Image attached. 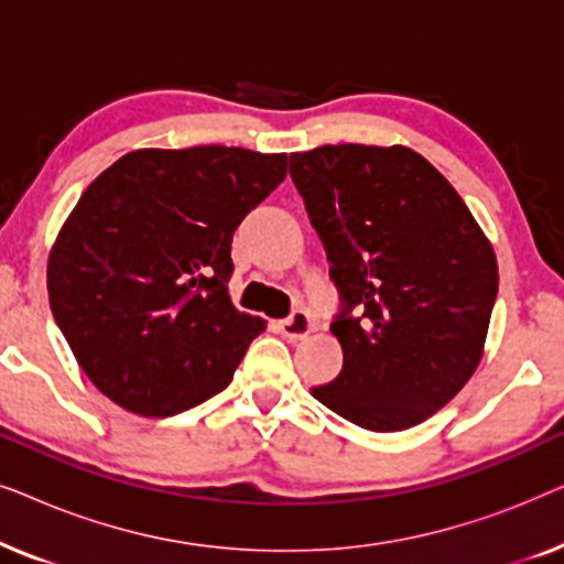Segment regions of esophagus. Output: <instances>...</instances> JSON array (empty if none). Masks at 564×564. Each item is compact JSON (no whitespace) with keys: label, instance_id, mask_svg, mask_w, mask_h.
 Masks as SVG:
<instances>
[{"label":"esophagus","instance_id":"esophagus-1","mask_svg":"<svg viewBox=\"0 0 564 564\" xmlns=\"http://www.w3.org/2000/svg\"><path fill=\"white\" fill-rule=\"evenodd\" d=\"M313 328H315V323L311 318V313L300 311V307H297V311H292L288 318L280 323L282 336L290 338V341H303V338L311 334Z\"/></svg>","mask_w":564,"mask_h":564}]
</instances>
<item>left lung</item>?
Listing matches in <instances>:
<instances>
[{"instance_id":"obj_1","label":"left lung","mask_w":564,"mask_h":564,"mask_svg":"<svg viewBox=\"0 0 564 564\" xmlns=\"http://www.w3.org/2000/svg\"><path fill=\"white\" fill-rule=\"evenodd\" d=\"M290 176L338 290L344 349L323 405L369 431H403L444 408L480 365L498 264L457 189L405 145H321Z\"/></svg>"}]
</instances>
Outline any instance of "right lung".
<instances>
[{"instance_id":"add662e5","label":"right lung","mask_w":564,"mask_h":564,"mask_svg":"<svg viewBox=\"0 0 564 564\" xmlns=\"http://www.w3.org/2000/svg\"><path fill=\"white\" fill-rule=\"evenodd\" d=\"M288 153L143 149L84 189L48 257L61 334L99 392L166 419L218 395L264 323L228 297L230 241Z\"/></svg>"}]
</instances>
